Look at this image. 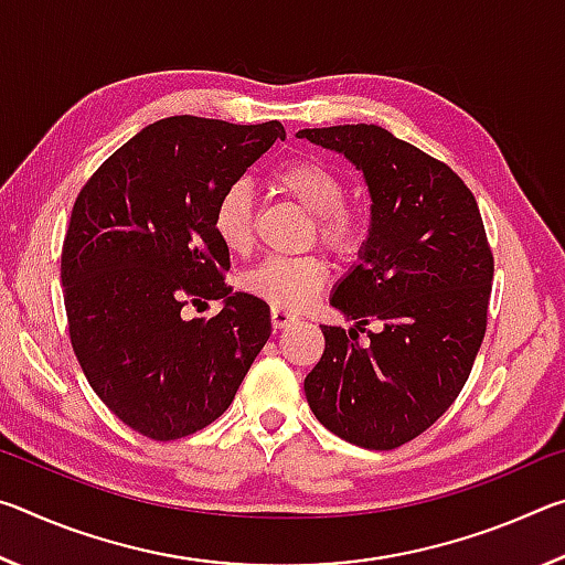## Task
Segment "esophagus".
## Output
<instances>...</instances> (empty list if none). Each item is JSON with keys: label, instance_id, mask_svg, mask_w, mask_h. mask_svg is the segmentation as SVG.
I'll return each instance as SVG.
<instances>
[{"label": "esophagus", "instance_id": "esophagus-1", "mask_svg": "<svg viewBox=\"0 0 565 565\" xmlns=\"http://www.w3.org/2000/svg\"><path fill=\"white\" fill-rule=\"evenodd\" d=\"M299 319L294 311H284V309H271V327L274 331H281L286 327H291V323Z\"/></svg>", "mask_w": 565, "mask_h": 565}]
</instances>
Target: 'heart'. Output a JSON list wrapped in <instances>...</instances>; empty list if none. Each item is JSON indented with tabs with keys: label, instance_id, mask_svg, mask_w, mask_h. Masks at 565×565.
Returning a JSON list of instances; mask_svg holds the SVG:
<instances>
[{
	"label": "heart",
	"instance_id": "heart-1",
	"mask_svg": "<svg viewBox=\"0 0 565 565\" xmlns=\"http://www.w3.org/2000/svg\"><path fill=\"white\" fill-rule=\"evenodd\" d=\"M271 186L313 214L311 238H317L339 262L351 264L366 252L371 238L369 209L343 199L347 196L343 177L327 161L311 157L284 161L274 169ZM212 228L226 252L238 256L252 252L256 212L252 191L242 181L218 194L212 212ZM329 274V262L319 254L269 256L244 274L242 286L244 291L271 303L274 309L299 311L323 289Z\"/></svg>",
	"mask_w": 565,
	"mask_h": 565
}]
</instances>
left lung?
Wrapping results in <instances>:
<instances>
[{"label":"left lung","mask_w":565,"mask_h":565,"mask_svg":"<svg viewBox=\"0 0 565 565\" xmlns=\"http://www.w3.org/2000/svg\"><path fill=\"white\" fill-rule=\"evenodd\" d=\"M299 139L339 151L371 191V238L331 306L360 330L321 327L327 347L303 381L331 434L391 451L434 426L461 394L481 349L493 252L471 189L456 171L376 124L301 129Z\"/></svg>","instance_id":"obj_1"}]
</instances>
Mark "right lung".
I'll list each match as a JSON object with an SVG mask.
<instances>
[{
    "label": "right lung",
    "instance_id": "add662e5",
    "mask_svg": "<svg viewBox=\"0 0 565 565\" xmlns=\"http://www.w3.org/2000/svg\"><path fill=\"white\" fill-rule=\"evenodd\" d=\"M284 137L279 121L179 114L114 151L76 196L62 246L72 349L94 394L151 441L222 416L269 339V306L228 289L212 212ZM216 298V318L180 319L184 305Z\"/></svg>",
    "mask_w": 565,
    "mask_h": 565
}]
</instances>
